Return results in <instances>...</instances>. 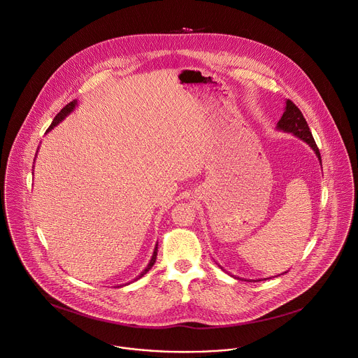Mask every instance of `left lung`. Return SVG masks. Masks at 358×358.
Listing matches in <instances>:
<instances>
[{
    "instance_id": "obj_1",
    "label": "left lung",
    "mask_w": 358,
    "mask_h": 358,
    "mask_svg": "<svg viewBox=\"0 0 358 358\" xmlns=\"http://www.w3.org/2000/svg\"><path fill=\"white\" fill-rule=\"evenodd\" d=\"M278 129L285 131V132H290V134L296 135L297 138L303 139L304 142H307L313 148V150L315 152V155L318 156V159L321 162V153H320V149H318V146H317V143L313 138L310 127H308L303 113L300 111V108L292 100L286 101V108H285V113H283L282 118L278 122Z\"/></svg>"
}]
</instances>
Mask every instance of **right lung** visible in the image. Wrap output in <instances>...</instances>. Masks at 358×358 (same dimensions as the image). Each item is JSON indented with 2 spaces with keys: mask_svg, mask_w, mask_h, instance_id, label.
<instances>
[{
  "mask_svg": "<svg viewBox=\"0 0 358 358\" xmlns=\"http://www.w3.org/2000/svg\"><path fill=\"white\" fill-rule=\"evenodd\" d=\"M76 104H78V103H76V100H72L71 103H68V104H66V106H65V107H64V108H62V110H61V111H59V113H58V114L54 117V120H52L51 125L48 127L47 132H48V131H51V129H52L55 125H58V124H59V122H61V121H62V120H64V118H65L68 114H71V113L73 111V108H75V106H76ZM156 257H157V244H156V247H155V251H153V255H152V259H150V262L148 264V266L145 268V271H142V272H141V275H139L136 279H134V280H138V279H141L143 275H146V273L149 272V269H150V268L155 265V262H156Z\"/></svg>",
  "mask_w": 358,
  "mask_h": 358,
  "instance_id": "add662e5",
  "label": "right lung"
}]
</instances>
